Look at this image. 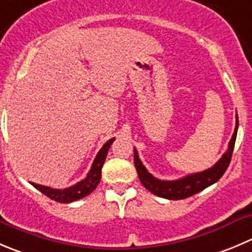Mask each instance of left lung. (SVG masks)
I'll use <instances>...</instances> for the list:
<instances>
[{
  "mask_svg": "<svg viewBox=\"0 0 252 252\" xmlns=\"http://www.w3.org/2000/svg\"><path fill=\"white\" fill-rule=\"evenodd\" d=\"M238 126L239 121L238 116H236L235 130H234L230 143L228 145V150L224 153V155L221 156L220 160L216 165L212 166L208 170H204L202 172L191 173V175H187L185 177L178 178V180L175 181H162L154 177L151 173H149L145 166L143 165V162L139 158L138 151L134 149V165H135L139 180L143 183L144 187L148 191H150L151 193L155 194V196L162 197V198L166 199H173V201L185 199L187 197H191L193 194L198 193V192L203 191L204 188L209 187L211 185L216 183L217 181H219V178L224 175V172L228 168L231 160V155H233L234 145H235Z\"/></svg>",
  "mask_w": 252,
  "mask_h": 252,
  "instance_id": "8db88e82",
  "label": "left lung"
}]
</instances>
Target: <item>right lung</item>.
Returning <instances> with one entry per match:
<instances>
[{"label": "right lung", "instance_id": "obj_1", "mask_svg": "<svg viewBox=\"0 0 252 252\" xmlns=\"http://www.w3.org/2000/svg\"><path fill=\"white\" fill-rule=\"evenodd\" d=\"M113 141L114 138L109 139V140L102 146V149L98 151L96 158H94V163H92L89 175L86 176V178H84L82 181L77 182L76 185L71 186V187L69 188H64V189H55V188L46 187V186L36 185V183L34 182H31V185H33L38 191H40L41 193L45 194L46 197H49V198L53 199V201L55 202H60V203H70V202L77 201V199H81L84 198V197L89 196L91 192H94V189H96L99 181H101L102 166H103L104 161H106L107 154H108V150Z\"/></svg>", "mask_w": 252, "mask_h": 252}]
</instances>
